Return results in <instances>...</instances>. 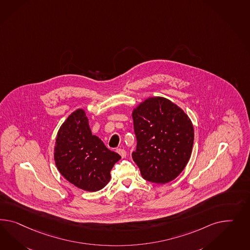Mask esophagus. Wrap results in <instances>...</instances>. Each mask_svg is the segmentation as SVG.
<instances>
[{
	"label": "esophagus",
	"instance_id": "1",
	"mask_svg": "<svg viewBox=\"0 0 250 250\" xmlns=\"http://www.w3.org/2000/svg\"><path fill=\"white\" fill-rule=\"evenodd\" d=\"M116 151H117V153H118L119 155H121L122 158H125V157L126 156V151H125V149L118 148Z\"/></svg>",
	"mask_w": 250,
	"mask_h": 250
}]
</instances>
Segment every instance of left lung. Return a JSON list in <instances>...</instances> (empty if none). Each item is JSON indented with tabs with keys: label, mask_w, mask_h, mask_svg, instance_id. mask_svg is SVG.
I'll use <instances>...</instances> for the list:
<instances>
[{
	"label": "left lung",
	"mask_w": 250,
	"mask_h": 250,
	"mask_svg": "<svg viewBox=\"0 0 250 250\" xmlns=\"http://www.w3.org/2000/svg\"><path fill=\"white\" fill-rule=\"evenodd\" d=\"M136 149L133 160L143 178L166 184L188 162L194 144L192 122L181 108L164 97H150L133 111Z\"/></svg>",
	"instance_id": "left-lung-1"
}]
</instances>
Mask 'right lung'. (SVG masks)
<instances>
[{"instance_id": "obj_1", "label": "right lung", "mask_w": 250, "mask_h": 250, "mask_svg": "<svg viewBox=\"0 0 250 250\" xmlns=\"http://www.w3.org/2000/svg\"><path fill=\"white\" fill-rule=\"evenodd\" d=\"M121 156L92 135L83 109L68 116L58 131L54 161L59 172L75 187L90 192L104 188L110 171Z\"/></svg>"}]
</instances>
